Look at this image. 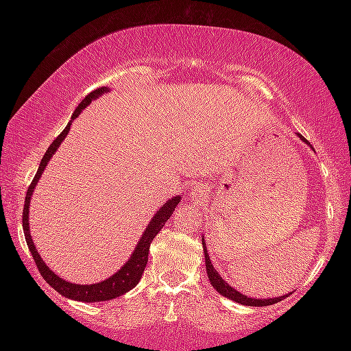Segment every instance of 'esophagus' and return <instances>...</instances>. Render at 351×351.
<instances>
[{
  "label": "esophagus",
  "instance_id": "34e87169",
  "mask_svg": "<svg viewBox=\"0 0 351 351\" xmlns=\"http://www.w3.org/2000/svg\"><path fill=\"white\" fill-rule=\"evenodd\" d=\"M193 195H195V197H197V195H198V192H197V190H195V192H192Z\"/></svg>",
  "mask_w": 351,
  "mask_h": 351
}]
</instances>
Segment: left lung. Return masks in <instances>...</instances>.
Here are the masks:
<instances>
[{
	"instance_id": "8db88e82",
	"label": "left lung",
	"mask_w": 351,
	"mask_h": 351,
	"mask_svg": "<svg viewBox=\"0 0 351 351\" xmlns=\"http://www.w3.org/2000/svg\"><path fill=\"white\" fill-rule=\"evenodd\" d=\"M297 136H299V138H300L302 141L306 142V144L310 145V142H308V141L304 138V136H302V134H297ZM201 240H203V247H204V258H206V271H207V276H209V280H210V283H212V287L215 288L221 295L228 297V299L237 302V304H241V305H246V306H268V305L277 304V302L283 300L285 297H288V294H287V295H283V297H274V299H254V297L243 295L241 293H239V291L234 289L232 287H229V283H226V280H223L221 276H219L218 272H217V269L213 268L209 254H207V247H206L204 239H201ZM289 294H291V293H289Z\"/></svg>"
}]
</instances>
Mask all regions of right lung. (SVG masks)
Instances as JSON below:
<instances>
[{"mask_svg":"<svg viewBox=\"0 0 351 351\" xmlns=\"http://www.w3.org/2000/svg\"><path fill=\"white\" fill-rule=\"evenodd\" d=\"M104 93H108V88L102 86V88H99V90L88 94V96L82 100L80 105L77 106L75 111L73 112V116H71V122L68 123L66 128H64L63 132L57 136L56 141L52 142L49 148H47V152L45 153L43 159H41L37 173H35L31 186H29V189H27L26 199H25V209H23V230H25L27 247L32 254V257L35 260V265H37L41 277H43L45 280L57 291V293H60L62 295L68 297V299L79 300V302L111 300V299H116V297H119V295L128 293L130 289H133L136 285L139 283L142 274H144V269H145L147 261H148V249H150V243L153 241L154 237L158 235L159 230L162 229V226L167 223V219L171 217V213L175 212V207L181 201V197L178 195V197L170 198L167 203L162 204V207H159V210L154 213L152 221L148 223L147 229L144 230V234H142L138 246L134 247L132 257L128 258L127 263L123 265L114 276L108 277L104 282L93 283V285H77V283L66 282V280H63L62 277H58L57 274H54V272L47 268L45 261L41 260L40 254L37 252V249H35V245L32 241L31 230H29V206H31L32 192H34L35 186H37L38 180L41 178V173L45 171L47 162L51 161L52 154L57 152V148L62 145L63 139L66 138V134L69 133L71 123H73L74 119L80 114L82 110H85L86 106L91 104L93 99L99 97L100 94H104Z\"/></svg>","mask_w":351,"mask_h":351,"instance_id":"obj_1","label":"right lung"}]
</instances>
